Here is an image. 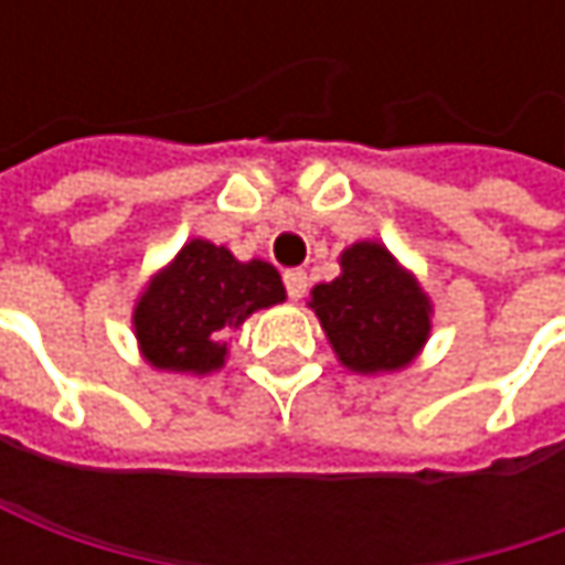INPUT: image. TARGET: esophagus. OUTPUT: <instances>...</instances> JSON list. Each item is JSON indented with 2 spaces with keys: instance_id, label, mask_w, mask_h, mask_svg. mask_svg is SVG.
Listing matches in <instances>:
<instances>
[{
  "instance_id": "1",
  "label": "esophagus",
  "mask_w": 565,
  "mask_h": 565,
  "mask_svg": "<svg viewBox=\"0 0 565 565\" xmlns=\"http://www.w3.org/2000/svg\"><path fill=\"white\" fill-rule=\"evenodd\" d=\"M282 282H286V292H289L292 301H298L301 295L308 292V273L305 270H286Z\"/></svg>"
}]
</instances>
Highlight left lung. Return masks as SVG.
Here are the masks:
<instances>
[{
	"label": "left lung",
	"instance_id": "1",
	"mask_svg": "<svg viewBox=\"0 0 565 565\" xmlns=\"http://www.w3.org/2000/svg\"><path fill=\"white\" fill-rule=\"evenodd\" d=\"M333 282L311 289V308L337 359L359 374L399 371L430 337V298L377 242L342 250Z\"/></svg>",
	"mask_w": 565,
	"mask_h": 565
}]
</instances>
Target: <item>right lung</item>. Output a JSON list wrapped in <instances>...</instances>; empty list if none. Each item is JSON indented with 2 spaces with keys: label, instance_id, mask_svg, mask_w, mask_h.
I'll use <instances>...</instances> for the list:
<instances>
[{
  "label": "right lung",
  "instance_id": "add662e5",
  "mask_svg": "<svg viewBox=\"0 0 565 565\" xmlns=\"http://www.w3.org/2000/svg\"><path fill=\"white\" fill-rule=\"evenodd\" d=\"M286 301L282 279L267 260H235L232 250L191 238L135 305V337L143 359L160 371L210 374L223 367L228 345L254 311Z\"/></svg>",
  "mask_w": 565,
  "mask_h": 565
}]
</instances>
